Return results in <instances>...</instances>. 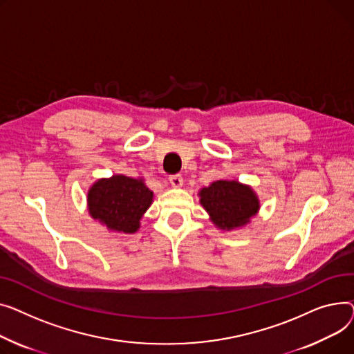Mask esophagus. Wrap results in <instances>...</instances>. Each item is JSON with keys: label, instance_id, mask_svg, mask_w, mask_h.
I'll list each match as a JSON object with an SVG mask.
<instances>
[{"label": "esophagus", "instance_id": "esophagus-1", "mask_svg": "<svg viewBox=\"0 0 354 354\" xmlns=\"http://www.w3.org/2000/svg\"><path fill=\"white\" fill-rule=\"evenodd\" d=\"M169 180H170V184L173 187H177V189L183 185V177L180 174H173V176L169 177Z\"/></svg>", "mask_w": 354, "mask_h": 354}]
</instances>
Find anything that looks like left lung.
<instances>
[{
	"label": "left lung",
	"instance_id": "1",
	"mask_svg": "<svg viewBox=\"0 0 354 354\" xmlns=\"http://www.w3.org/2000/svg\"><path fill=\"white\" fill-rule=\"evenodd\" d=\"M200 204L212 223L223 232L247 225L260 210V200L252 185L237 180H217L198 192Z\"/></svg>",
	"mask_w": 354,
	"mask_h": 354
}]
</instances>
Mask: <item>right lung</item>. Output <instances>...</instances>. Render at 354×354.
I'll return each instance as SVG.
<instances>
[{
  "instance_id": "add662e5",
  "label": "right lung",
  "mask_w": 354,
  "mask_h": 354,
  "mask_svg": "<svg viewBox=\"0 0 354 354\" xmlns=\"http://www.w3.org/2000/svg\"><path fill=\"white\" fill-rule=\"evenodd\" d=\"M154 194L142 177L113 174L98 178L87 193V207L91 218L107 227L109 232L134 234L140 220L153 204Z\"/></svg>"
}]
</instances>
